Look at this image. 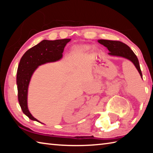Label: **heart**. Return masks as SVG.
I'll return each mask as SVG.
<instances>
[{"label": "heart", "instance_id": "1", "mask_svg": "<svg viewBox=\"0 0 153 153\" xmlns=\"http://www.w3.org/2000/svg\"><path fill=\"white\" fill-rule=\"evenodd\" d=\"M89 48L88 47L86 46H80V47L78 48L79 50H87V49H88Z\"/></svg>", "mask_w": 153, "mask_h": 153}]
</instances>
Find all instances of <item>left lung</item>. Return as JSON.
<instances>
[{"label": "left lung", "mask_w": 153, "mask_h": 153, "mask_svg": "<svg viewBox=\"0 0 153 153\" xmlns=\"http://www.w3.org/2000/svg\"><path fill=\"white\" fill-rule=\"evenodd\" d=\"M98 42L108 48V50L109 51L108 55L111 56H121V57L126 58L132 62L142 78V74L140 67L138 59L132 50H131L128 45L120 41L116 40H98Z\"/></svg>", "instance_id": "obj_1"}]
</instances>
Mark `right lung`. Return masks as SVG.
Returning <instances> with one entry per match:
<instances>
[{"mask_svg":"<svg viewBox=\"0 0 153 153\" xmlns=\"http://www.w3.org/2000/svg\"><path fill=\"white\" fill-rule=\"evenodd\" d=\"M70 40H44L25 52L21 59L17 71L18 100L23 113L30 120L39 122L33 117L27 108L28 86L33 73L41 65L61 59L65 46Z\"/></svg>","mask_w":153,"mask_h":153,"instance_id":"1","label":"right lung"}]
</instances>
